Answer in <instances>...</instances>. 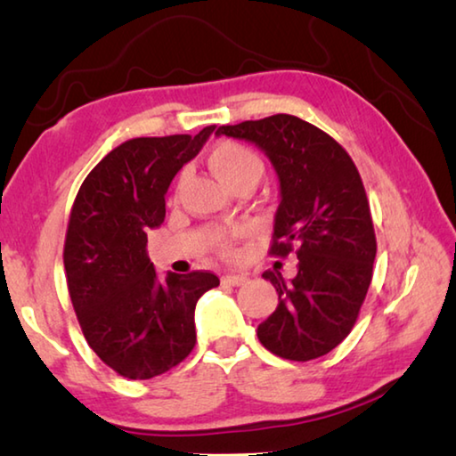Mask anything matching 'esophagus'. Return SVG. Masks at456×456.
Instances as JSON below:
<instances>
[{"label":"esophagus","instance_id":"esophagus-1","mask_svg":"<svg viewBox=\"0 0 456 456\" xmlns=\"http://www.w3.org/2000/svg\"><path fill=\"white\" fill-rule=\"evenodd\" d=\"M246 281H248V278H246L244 274H224L222 276V282L224 284H230V286H240Z\"/></svg>","mask_w":456,"mask_h":456}]
</instances>
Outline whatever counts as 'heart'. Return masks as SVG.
<instances>
[{"label": "heart", "instance_id": "b5f03b06", "mask_svg": "<svg viewBox=\"0 0 456 456\" xmlns=\"http://www.w3.org/2000/svg\"><path fill=\"white\" fill-rule=\"evenodd\" d=\"M208 164L218 175L222 182H226L230 188L240 186L244 182H260L265 175V162L250 150L248 146L236 142H222L214 146L210 156H208ZM186 178V174L180 175V183ZM224 250L228 252V244H224Z\"/></svg>", "mask_w": 456, "mask_h": 456}]
</instances>
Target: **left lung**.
Wrapping results in <instances>:
<instances>
[{"mask_svg":"<svg viewBox=\"0 0 456 456\" xmlns=\"http://www.w3.org/2000/svg\"><path fill=\"white\" fill-rule=\"evenodd\" d=\"M216 135L254 143L274 166L281 204L273 254L297 248L298 256L292 281L262 274L276 289L278 306L258 326L260 342L289 361L329 354L353 330L377 256L361 174L337 140L297 116L220 126Z\"/></svg>","mask_w":456,"mask_h":456,"instance_id":"obj_1","label":"left lung"}]
</instances>
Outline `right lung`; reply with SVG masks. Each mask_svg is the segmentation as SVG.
Listing matches in <instances>:
<instances>
[{
	"instance_id": "right-lung-1",
	"label": "right lung",
	"mask_w": 456,
	"mask_h": 456,
	"mask_svg": "<svg viewBox=\"0 0 456 456\" xmlns=\"http://www.w3.org/2000/svg\"><path fill=\"white\" fill-rule=\"evenodd\" d=\"M216 132L134 138L87 174L71 208L63 266L87 345L132 380L174 369L196 345L194 310L220 284L212 273L158 276L148 232L166 218L174 175Z\"/></svg>"
}]
</instances>
